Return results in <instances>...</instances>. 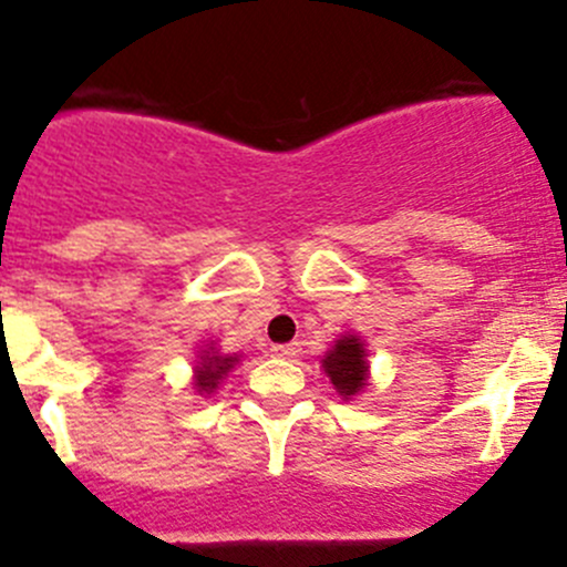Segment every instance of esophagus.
Masks as SVG:
<instances>
[{"label": "esophagus", "instance_id": "esophagus-1", "mask_svg": "<svg viewBox=\"0 0 567 567\" xmlns=\"http://www.w3.org/2000/svg\"><path fill=\"white\" fill-rule=\"evenodd\" d=\"M271 353L279 359L299 357V342H285V346H271Z\"/></svg>", "mask_w": 567, "mask_h": 567}]
</instances>
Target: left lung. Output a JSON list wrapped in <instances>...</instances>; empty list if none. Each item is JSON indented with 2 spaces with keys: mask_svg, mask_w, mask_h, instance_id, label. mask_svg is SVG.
<instances>
[{
  "mask_svg": "<svg viewBox=\"0 0 567 567\" xmlns=\"http://www.w3.org/2000/svg\"><path fill=\"white\" fill-rule=\"evenodd\" d=\"M323 370L334 390L346 400L362 392L364 381H368V362H364V346L359 342V337L348 334L337 340V346L326 353Z\"/></svg>",
  "mask_w": 567,
  "mask_h": 567,
  "instance_id": "obj_1",
  "label": "left lung"
}]
</instances>
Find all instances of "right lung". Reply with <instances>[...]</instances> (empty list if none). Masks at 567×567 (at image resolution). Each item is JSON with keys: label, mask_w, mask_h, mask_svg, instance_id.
I'll return each mask as SVG.
<instances>
[{"label": "right lung", "mask_w": 567, "mask_h": 567, "mask_svg": "<svg viewBox=\"0 0 567 567\" xmlns=\"http://www.w3.org/2000/svg\"><path fill=\"white\" fill-rule=\"evenodd\" d=\"M199 359H203V362H199L197 384H194L199 392H214L216 384L227 375V370L238 362V357H219L216 351H205V357Z\"/></svg>", "instance_id": "obj_1"}]
</instances>
